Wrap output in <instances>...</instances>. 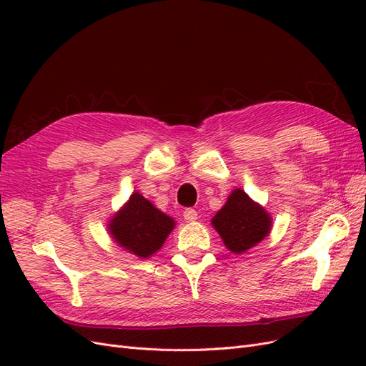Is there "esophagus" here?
I'll list each match as a JSON object with an SVG mask.
<instances>
[{
    "mask_svg": "<svg viewBox=\"0 0 366 366\" xmlns=\"http://www.w3.org/2000/svg\"><path fill=\"white\" fill-rule=\"evenodd\" d=\"M183 218L187 221V223H192V221H195L197 218H198V214H197V210L195 209H184V212H183Z\"/></svg>",
    "mask_w": 366,
    "mask_h": 366,
    "instance_id": "esophagus-1",
    "label": "esophagus"
}]
</instances>
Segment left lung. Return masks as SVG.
<instances>
[{"label":"left lung","instance_id":"1","mask_svg":"<svg viewBox=\"0 0 366 366\" xmlns=\"http://www.w3.org/2000/svg\"><path fill=\"white\" fill-rule=\"evenodd\" d=\"M212 224L230 252L244 253L269 235L272 219L244 191L235 189L212 218Z\"/></svg>","mask_w":366,"mask_h":366}]
</instances>
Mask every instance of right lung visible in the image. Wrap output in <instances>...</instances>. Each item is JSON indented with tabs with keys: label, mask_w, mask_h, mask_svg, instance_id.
Here are the masks:
<instances>
[{
	"label": "right lung",
	"mask_w": 366,
	"mask_h": 366,
	"mask_svg": "<svg viewBox=\"0 0 366 366\" xmlns=\"http://www.w3.org/2000/svg\"><path fill=\"white\" fill-rule=\"evenodd\" d=\"M174 229V219L134 192L127 206L112 219L109 232L117 244L140 258L156 253Z\"/></svg>",
	"instance_id": "obj_1"
}]
</instances>
